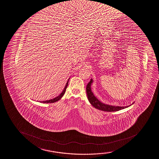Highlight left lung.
<instances>
[{"label": "left lung", "mask_w": 159, "mask_h": 159, "mask_svg": "<svg viewBox=\"0 0 159 159\" xmlns=\"http://www.w3.org/2000/svg\"><path fill=\"white\" fill-rule=\"evenodd\" d=\"M93 82V80L91 79V80L88 83L86 86V93L88 95V98L89 101V103L92 106L96 108L97 109L103 111L113 112L117 111L120 110L124 109L125 108H127L129 106H125V107H120V106H113L109 104H104L102 102L99 101L97 98L94 95L93 92L92 91L91 86L92 83ZM131 105V104H130Z\"/></svg>", "instance_id": "obj_1"}]
</instances>
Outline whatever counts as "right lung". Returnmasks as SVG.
Segmentation results:
<instances>
[{"label":"right lung","mask_w":159,"mask_h":159,"mask_svg":"<svg viewBox=\"0 0 159 159\" xmlns=\"http://www.w3.org/2000/svg\"><path fill=\"white\" fill-rule=\"evenodd\" d=\"M69 80H70V79L68 80L67 82L66 83V85L65 86L64 89H63V91H62V92L61 93L60 95H58V97H56V98H53V99H50L49 100L43 101H40V103H54V102H57L59 100L63 97V95H64V94H65V92H66V89L67 88Z\"/></svg>","instance_id":"right-lung-1"}]
</instances>
